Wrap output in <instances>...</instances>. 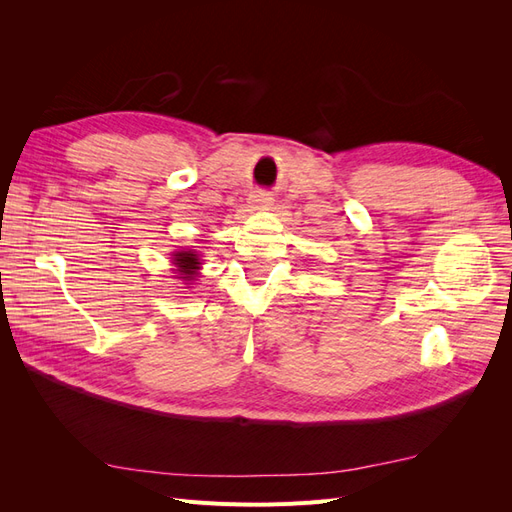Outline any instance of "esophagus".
<instances>
[{
	"instance_id": "1",
	"label": "esophagus",
	"mask_w": 512,
	"mask_h": 512,
	"mask_svg": "<svg viewBox=\"0 0 512 512\" xmlns=\"http://www.w3.org/2000/svg\"><path fill=\"white\" fill-rule=\"evenodd\" d=\"M271 203H273V196L269 192H258L254 196V205H258V207H269Z\"/></svg>"
}]
</instances>
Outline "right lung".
Instances as JSON below:
<instances>
[{"label": "right lung", "mask_w": 512, "mask_h": 512, "mask_svg": "<svg viewBox=\"0 0 512 512\" xmlns=\"http://www.w3.org/2000/svg\"><path fill=\"white\" fill-rule=\"evenodd\" d=\"M173 265L177 267V277L183 284H192L196 280V273L200 269V258L194 250H181L173 252ZM190 288V286H188Z\"/></svg>", "instance_id": "add662e5"}]
</instances>
